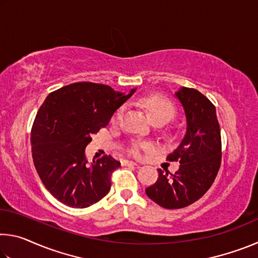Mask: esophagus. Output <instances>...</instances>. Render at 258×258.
Listing matches in <instances>:
<instances>
[{
    "label": "esophagus",
    "mask_w": 258,
    "mask_h": 258,
    "mask_svg": "<svg viewBox=\"0 0 258 258\" xmlns=\"http://www.w3.org/2000/svg\"><path fill=\"white\" fill-rule=\"evenodd\" d=\"M123 165H125V166H137L138 164L135 163V161H132V160H124Z\"/></svg>",
    "instance_id": "34e87169"
}]
</instances>
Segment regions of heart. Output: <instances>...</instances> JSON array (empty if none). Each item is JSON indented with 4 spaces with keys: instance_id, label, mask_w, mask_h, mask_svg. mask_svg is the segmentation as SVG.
Masks as SVG:
<instances>
[{
    "instance_id": "b5f03b06",
    "label": "heart",
    "mask_w": 258,
    "mask_h": 258,
    "mask_svg": "<svg viewBox=\"0 0 258 258\" xmlns=\"http://www.w3.org/2000/svg\"><path fill=\"white\" fill-rule=\"evenodd\" d=\"M142 104L147 109L150 118L155 123H167L176 113V109L173 102L169 101L168 99L161 97V95H150V97L143 98ZM121 113H123V108L117 110L115 113L112 118L113 123H117L120 119ZM150 148L151 145H149V143L133 142L130 147V152L135 157H140L142 155V151L150 149Z\"/></svg>"
}]
</instances>
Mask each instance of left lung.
I'll list each match as a JSON object with an SVG mask.
<instances>
[{"label":"left lung","instance_id":"8db88e82","mask_svg":"<svg viewBox=\"0 0 258 258\" xmlns=\"http://www.w3.org/2000/svg\"><path fill=\"white\" fill-rule=\"evenodd\" d=\"M186 117V133L168 161H178L175 174L158 169L159 176L146 194L159 206L178 209L200 199L212 186L221 166V131L215 106L195 89L175 93Z\"/></svg>","mask_w":258,"mask_h":258}]
</instances>
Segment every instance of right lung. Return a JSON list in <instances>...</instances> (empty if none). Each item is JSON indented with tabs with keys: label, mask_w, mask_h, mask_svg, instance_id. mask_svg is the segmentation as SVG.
<instances>
[{
	"label": "right lung",
	"mask_w": 258,
	"mask_h": 258,
	"mask_svg": "<svg viewBox=\"0 0 258 258\" xmlns=\"http://www.w3.org/2000/svg\"><path fill=\"white\" fill-rule=\"evenodd\" d=\"M134 92L80 82L47 95L35 117L30 142L38 176L59 202L86 208L110 191L111 175L120 163L103 156L87 165L85 148Z\"/></svg>",
	"instance_id": "right-lung-1"
}]
</instances>
